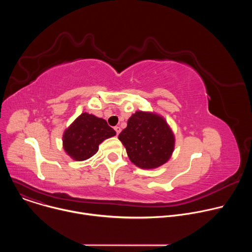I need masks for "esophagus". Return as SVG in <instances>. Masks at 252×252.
<instances>
[{
  "label": "esophagus",
  "instance_id": "1",
  "mask_svg": "<svg viewBox=\"0 0 252 252\" xmlns=\"http://www.w3.org/2000/svg\"><path fill=\"white\" fill-rule=\"evenodd\" d=\"M115 130H116V132H117V135H119L122 129H121V127H120V126H115Z\"/></svg>",
  "mask_w": 252,
  "mask_h": 252
}]
</instances>
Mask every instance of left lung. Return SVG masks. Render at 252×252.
<instances>
[{
    "label": "left lung",
    "mask_w": 252,
    "mask_h": 252,
    "mask_svg": "<svg viewBox=\"0 0 252 252\" xmlns=\"http://www.w3.org/2000/svg\"><path fill=\"white\" fill-rule=\"evenodd\" d=\"M126 154L140 168H157L165 163L174 149V135L163 118L157 114L136 112L120 133Z\"/></svg>",
    "instance_id": "obj_1"
}]
</instances>
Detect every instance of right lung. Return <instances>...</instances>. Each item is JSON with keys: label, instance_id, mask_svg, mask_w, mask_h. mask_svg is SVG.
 <instances>
[{"label": "right lung", "instance_id": "add662e5", "mask_svg": "<svg viewBox=\"0 0 252 252\" xmlns=\"http://www.w3.org/2000/svg\"><path fill=\"white\" fill-rule=\"evenodd\" d=\"M114 135L116 131L103 119L84 113L64 130L63 150L75 160H86L96 154L99 143Z\"/></svg>", "mask_w": 252, "mask_h": 252}]
</instances>
